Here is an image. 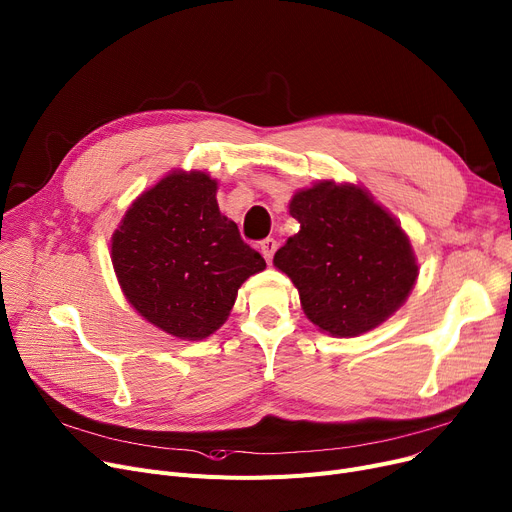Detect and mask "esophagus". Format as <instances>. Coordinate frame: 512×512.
<instances>
[{
    "label": "esophagus",
    "mask_w": 512,
    "mask_h": 512,
    "mask_svg": "<svg viewBox=\"0 0 512 512\" xmlns=\"http://www.w3.org/2000/svg\"><path fill=\"white\" fill-rule=\"evenodd\" d=\"M259 249H261V255L265 257V261L272 263L274 253H276V249H278V242H276L274 238H263V240L259 242Z\"/></svg>",
    "instance_id": "obj_1"
}]
</instances>
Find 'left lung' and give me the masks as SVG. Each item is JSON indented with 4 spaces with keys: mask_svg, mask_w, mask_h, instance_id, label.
Instances as JSON below:
<instances>
[{
    "mask_svg": "<svg viewBox=\"0 0 512 512\" xmlns=\"http://www.w3.org/2000/svg\"><path fill=\"white\" fill-rule=\"evenodd\" d=\"M301 230L274 255L305 315L332 336H359L390 317L417 280L407 234L355 184L319 182L290 201Z\"/></svg>",
    "mask_w": 512,
    "mask_h": 512,
    "instance_id": "8db88e82",
    "label": "left lung"
}]
</instances>
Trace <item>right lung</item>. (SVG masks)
<instances>
[{
    "mask_svg": "<svg viewBox=\"0 0 512 512\" xmlns=\"http://www.w3.org/2000/svg\"><path fill=\"white\" fill-rule=\"evenodd\" d=\"M218 182L174 172L130 205L112 236V263L128 303L182 340L218 330L240 284L265 259L220 213Z\"/></svg>",
    "mask_w": 512,
    "mask_h": 512,
    "instance_id": "right-lung-1",
    "label": "right lung"
}]
</instances>
